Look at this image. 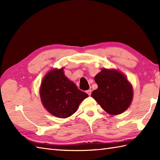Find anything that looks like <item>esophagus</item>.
Returning a JSON list of instances; mask_svg holds the SVG:
<instances>
[{
  "label": "esophagus",
  "mask_w": 160,
  "mask_h": 160,
  "mask_svg": "<svg viewBox=\"0 0 160 160\" xmlns=\"http://www.w3.org/2000/svg\"><path fill=\"white\" fill-rule=\"evenodd\" d=\"M87 93L89 95V96H91V89H89V90H87Z\"/></svg>",
  "instance_id": "obj_1"
}]
</instances>
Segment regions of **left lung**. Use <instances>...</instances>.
Masks as SVG:
<instances>
[{"label":"left lung","instance_id":"1","mask_svg":"<svg viewBox=\"0 0 160 160\" xmlns=\"http://www.w3.org/2000/svg\"><path fill=\"white\" fill-rule=\"evenodd\" d=\"M95 81L98 87L91 96L108 113L120 114L130 106L132 88L120 71L104 69L96 75Z\"/></svg>","mask_w":160,"mask_h":160}]
</instances>
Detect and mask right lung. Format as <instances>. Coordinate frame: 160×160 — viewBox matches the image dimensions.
<instances>
[{
    "instance_id": "obj_1",
    "label": "right lung",
    "mask_w": 160,
    "mask_h": 160,
    "mask_svg": "<svg viewBox=\"0 0 160 160\" xmlns=\"http://www.w3.org/2000/svg\"><path fill=\"white\" fill-rule=\"evenodd\" d=\"M40 94L46 109L60 118L73 115L82 101L89 96L64 76L63 69L52 70L46 75Z\"/></svg>"
}]
</instances>
